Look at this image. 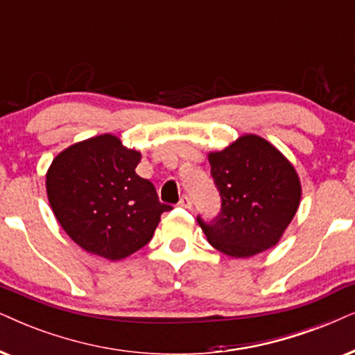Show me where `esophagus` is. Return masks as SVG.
Returning <instances> with one entry per match:
<instances>
[{"mask_svg":"<svg viewBox=\"0 0 355 355\" xmlns=\"http://www.w3.org/2000/svg\"><path fill=\"white\" fill-rule=\"evenodd\" d=\"M178 206H182V208H191V198L188 195H183L180 201H178Z\"/></svg>","mask_w":355,"mask_h":355,"instance_id":"1","label":"esophagus"}]
</instances>
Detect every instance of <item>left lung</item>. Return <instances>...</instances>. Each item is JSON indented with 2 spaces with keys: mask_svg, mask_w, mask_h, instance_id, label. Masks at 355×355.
I'll return each instance as SVG.
<instances>
[{
  "mask_svg": "<svg viewBox=\"0 0 355 355\" xmlns=\"http://www.w3.org/2000/svg\"><path fill=\"white\" fill-rule=\"evenodd\" d=\"M221 196L214 219L196 221L208 242L231 257H252L275 245L297 213L302 187L293 165L266 139L248 134L209 154Z\"/></svg>",
  "mask_w": 355,
  "mask_h": 355,
  "instance_id": "left-lung-1",
  "label": "left lung"
}]
</instances>
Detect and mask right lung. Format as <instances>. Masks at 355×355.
Returning a JSON list of instances; mask_svg holds the SVG:
<instances>
[{"label": "right lung", "mask_w": 355, "mask_h": 355, "mask_svg": "<svg viewBox=\"0 0 355 355\" xmlns=\"http://www.w3.org/2000/svg\"><path fill=\"white\" fill-rule=\"evenodd\" d=\"M137 150L103 134L60 152L47 172V196L64 231L87 252L128 257L154 236L160 203L152 182L139 177Z\"/></svg>", "instance_id": "add662e5"}]
</instances>
